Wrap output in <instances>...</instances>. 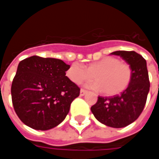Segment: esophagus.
I'll list each match as a JSON object with an SVG mask.
<instances>
[{"label": "esophagus", "mask_w": 159, "mask_h": 159, "mask_svg": "<svg viewBox=\"0 0 159 159\" xmlns=\"http://www.w3.org/2000/svg\"><path fill=\"white\" fill-rule=\"evenodd\" d=\"M86 93H87V90L83 89L80 90V95H81V96H83V95H84Z\"/></svg>", "instance_id": "34e87169"}]
</instances>
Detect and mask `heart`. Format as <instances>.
<instances>
[{
	"instance_id": "1",
	"label": "heart",
	"mask_w": 159,
	"mask_h": 159,
	"mask_svg": "<svg viewBox=\"0 0 159 159\" xmlns=\"http://www.w3.org/2000/svg\"><path fill=\"white\" fill-rule=\"evenodd\" d=\"M132 68L126 62L116 57H106L89 64L86 67L74 63L70 66L66 75L73 83L81 84L85 81L94 79L90 87L112 96L122 93L129 85L132 79Z\"/></svg>"
}]
</instances>
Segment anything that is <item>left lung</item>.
<instances>
[{
    "instance_id": "left-lung-1",
    "label": "left lung",
    "mask_w": 159,
    "mask_h": 159,
    "mask_svg": "<svg viewBox=\"0 0 159 159\" xmlns=\"http://www.w3.org/2000/svg\"><path fill=\"white\" fill-rule=\"evenodd\" d=\"M111 54L122 57L132 68L129 85L121 94L98 97L91 111L99 122L112 128H123L134 122L147 102L150 82L147 61L134 51H116Z\"/></svg>"
}]
</instances>
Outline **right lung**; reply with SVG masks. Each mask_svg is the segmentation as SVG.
<instances>
[{"mask_svg": "<svg viewBox=\"0 0 159 159\" xmlns=\"http://www.w3.org/2000/svg\"><path fill=\"white\" fill-rule=\"evenodd\" d=\"M70 67L61 59L31 56L18 66L11 88L19 119L36 130H48L64 121L80 89L66 76Z\"/></svg>", "mask_w": 159, "mask_h": 159, "instance_id": "obj_1", "label": "right lung"}]
</instances>
